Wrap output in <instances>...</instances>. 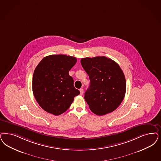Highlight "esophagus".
I'll use <instances>...</instances> for the list:
<instances>
[{
	"label": "esophagus",
	"instance_id": "1",
	"mask_svg": "<svg viewBox=\"0 0 161 161\" xmlns=\"http://www.w3.org/2000/svg\"><path fill=\"white\" fill-rule=\"evenodd\" d=\"M80 94H81V95H83L84 93V90L83 89H80Z\"/></svg>",
	"mask_w": 161,
	"mask_h": 161
}]
</instances>
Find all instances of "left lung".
<instances>
[{"mask_svg": "<svg viewBox=\"0 0 161 161\" xmlns=\"http://www.w3.org/2000/svg\"><path fill=\"white\" fill-rule=\"evenodd\" d=\"M81 64L90 80L84 94L90 109L97 115L115 111L126 92L125 78L119 65L105 56L82 58Z\"/></svg>", "mask_w": 161, "mask_h": 161, "instance_id": "1", "label": "left lung"}]
</instances>
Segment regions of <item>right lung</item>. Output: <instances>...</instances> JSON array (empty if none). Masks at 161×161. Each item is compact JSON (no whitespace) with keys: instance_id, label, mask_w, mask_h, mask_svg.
Listing matches in <instances>:
<instances>
[{"instance_id":"right-lung-1","label":"right lung","mask_w":161,"mask_h":161,"mask_svg":"<svg viewBox=\"0 0 161 161\" xmlns=\"http://www.w3.org/2000/svg\"><path fill=\"white\" fill-rule=\"evenodd\" d=\"M76 62L74 56L54 55L44 57L36 68L32 81L34 96L47 112L61 115L69 108L74 97L80 93L69 75Z\"/></svg>"}]
</instances>
